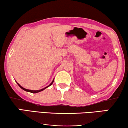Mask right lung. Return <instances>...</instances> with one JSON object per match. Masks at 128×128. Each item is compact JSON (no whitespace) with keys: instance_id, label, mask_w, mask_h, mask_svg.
<instances>
[{"instance_id":"1","label":"right lung","mask_w":128,"mask_h":128,"mask_svg":"<svg viewBox=\"0 0 128 128\" xmlns=\"http://www.w3.org/2000/svg\"><path fill=\"white\" fill-rule=\"evenodd\" d=\"M54 79L53 80V81L52 82V83H50V84L48 86H47V87H45V88H42V89H41V90H28V89H26V88H24V87H22L21 86H20V84H18V83H17V84H18V85L19 86V87H20L21 88H22V90H24L26 91V92H32V93H37V92H42V90H45V88H46L47 87H48L49 86H51V85L52 84V83H53V82H54Z\"/></svg>"}]
</instances>
